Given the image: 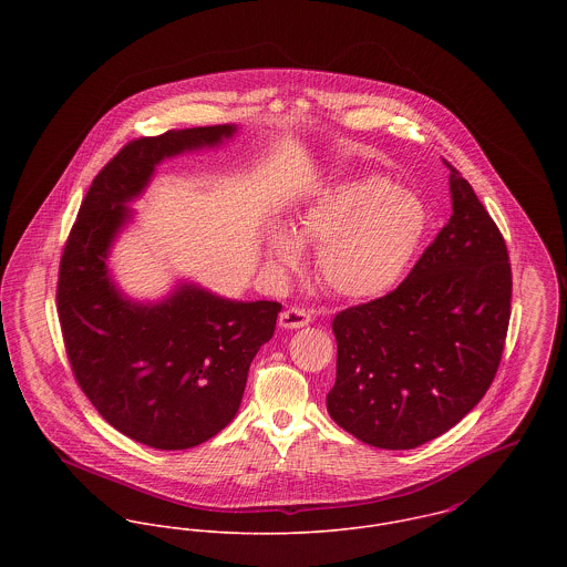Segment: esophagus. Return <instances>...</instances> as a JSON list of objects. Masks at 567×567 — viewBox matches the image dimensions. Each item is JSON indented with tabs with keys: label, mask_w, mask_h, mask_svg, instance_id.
Instances as JSON below:
<instances>
[{
	"label": "esophagus",
	"mask_w": 567,
	"mask_h": 567,
	"mask_svg": "<svg viewBox=\"0 0 567 567\" xmlns=\"http://www.w3.org/2000/svg\"><path fill=\"white\" fill-rule=\"evenodd\" d=\"M310 323H312V315L301 310V308H290V310H284L279 315V324L284 329H299V327H306Z\"/></svg>",
	"instance_id": "34e87169"
}]
</instances>
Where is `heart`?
<instances>
[{
    "label": "heart",
    "instance_id": "heart-1",
    "mask_svg": "<svg viewBox=\"0 0 567 567\" xmlns=\"http://www.w3.org/2000/svg\"><path fill=\"white\" fill-rule=\"evenodd\" d=\"M421 200L382 176L344 181L308 207L296 234L275 227L266 238V259L277 272L295 270L301 244L319 246L317 272L327 290L344 299H371L404 275L425 234Z\"/></svg>",
    "mask_w": 567,
    "mask_h": 567
}]
</instances>
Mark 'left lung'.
Masks as SVG:
<instances>
[{
    "instance_id": "1",
    "label": "left lung",
    "mask_w": 567,
    "mask_h": 567,
    "mask_svg": "<svg viewBox=\"0 0 567 567\" xmlns=\"http://www.w3.org/2000/svg\"><path fill=\"white\" fill-rule=\"evenodd\" d=\"M452 216L404 281L338 312L329 416L382 450H412L485 398L511 319V264L499 229L456 167Z\"/></svg>"
}]
</instances>
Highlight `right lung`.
<instances>
[{
    "label": "right lung",
    "mask_w": 567,
    "mask_h": 567,
    "mask_svg": "<svg viewBox=\"0 0 567 567\" xmlns=\"http://www.w3.org/2000/svg\"><path fill=\"white\" fill-rule=\"evenodd\" d=\"M238 126L167 131L126 144L93 178L59 270V321L89 402L122 434L155 450H187L225 430L243 404L248 367L275 333L277 301H236L178 281L159 301H133L109 255L133 220L128 203L163 159L216 148Z\"/></svg>",
    "instance_id": "add662e5"
}]
</instances>
